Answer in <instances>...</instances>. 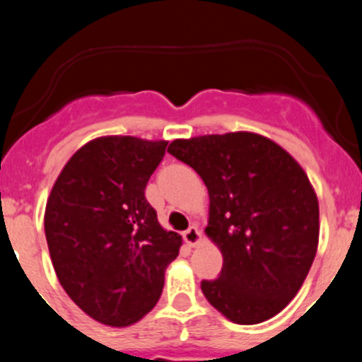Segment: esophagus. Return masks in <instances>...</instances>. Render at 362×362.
I'll list each match as a JSON object with an SVG mask.
<instances>
[{
    "label": "esophagus",
    "instance_id": "1",
    "mask_svg": "<svg viewBox=\"0 0 362 362\" xmlns=\"http://www.w3.org/2000/svg\"><path fill=\"white\" fill-rule=\"evenodd\" d=\"M184 242L187 243L189 247H196L202 242V231H199L196 226H191V228L184 231Z\"/></svg>",
    "mask_w": 362,
    "mask_h": 362
}]
</instances>
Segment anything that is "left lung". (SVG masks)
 Returning a JSON list of instances; mask_svg holds the SVG:
<instances>
[{
  "mask_svg": "<svg viewBox=\"0 0 362 362\" xmlns=\"http://www.w3.org/2000/svg\"><path fill=\"white\" fill-rule=\"evenodd\" d=\"M210 194L206 235L222 269L203 280L211 306L236 324H259L286 308L305 282L319 243V203L308 177L275 141L254 133L175 140Z\"/></svg>",
  "mask_w": 362,
  "mask_h": 362,
  "instance_id": "obj_1",
  "label": "left lung"
}]
</instances>
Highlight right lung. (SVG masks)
<instances>
[{
  "label": "right lung",
  "mask_w": 362,
  "mask_h": 362,
  "mask_svg": "<svg viewBox=\"0 0 362 362\" xmlns=\"http://www.w3.org/2000/svg\"><path fill=\"white\" fill-rule=\"evenodd\" d=\"M168 141L105 136L73 154L45 208V236L61 286L87 315L131 326L159 301L182 236L164 231L145 187Z\"/></svg>",
  "instance_id": "1"
}]
</instances>
